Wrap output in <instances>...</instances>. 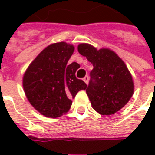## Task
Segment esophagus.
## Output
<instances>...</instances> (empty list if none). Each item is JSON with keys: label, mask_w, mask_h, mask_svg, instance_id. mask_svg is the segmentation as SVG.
I'll list each match as a JSON object with an SVG mask.
<instances>
[{"label": "esophagus", "mask_w": 155, "mask_h": 155, "mask_svg": "<svg viewBox=\"0 0 155 155\" xmlns=\"http://www.w3.org/2000/svg\"><path fill=\"white\" fill-rule=\"evenodd\" d=\"M83 80L84 81L86 84H88V82H89V76H85L84 78V79Z\"/></svg>", "instance_id": "34e87169"}]
</instances>
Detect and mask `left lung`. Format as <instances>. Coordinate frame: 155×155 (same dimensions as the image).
Here are the masks:
<instances>
[{
  "instance_id": "8db88e82",
  "label": "left lung",
  "mask_w": 155,
  "mask_h": 155,
  "mask_svg": "<svg viewBox=\"0 0 155 155\" xmlns=\"http://www.w3.org/2000/svg\"><path fill=\"white\" fill-rule=\"evenodd\" d=\"M78 51L92 64L86 93L93 109L104 116L116 113L128 104L134 93V83L125 63L110 49L97 50L80 44Z\"/></svg>"
}]
</instances>
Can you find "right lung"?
<instances>
[{"label":"right lung","mask_w":155,"mask_h":155,"mask_svg":"<svg viewBox=\"0 0 155 155\" xmlns=\"http://www.w3.org/2000/svg\"><path fill=\"white\" fill-rule=\"evenodd\" d=\"M74 46L65 42L45 47L23 76V88L33 108L43 116L57 118L69 111L72 101L87 84L76 78L78 63L67 64Z\"/></svg>","instance_id":"right-lung-1"}]
</instances>
